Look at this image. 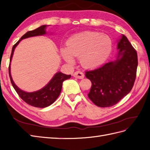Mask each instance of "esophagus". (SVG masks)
<instances>
[{"instance_id":"34e87169","label":"esophagus","mask_w":150,"mask_h":150,"mask_svg":"<svg viewBox=\"0 0 150 150\" xmlns=\"http://www.w3.org/2000/svg\"><path fill=\"white\" fill-rule=\"evenodd\" d=\"M73 76H74V78L78 79H83L84 78V74L81 71H76Z\"/></svg>"}]
</instances>
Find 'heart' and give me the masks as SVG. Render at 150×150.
Masks as SVG:
<instances>
[{
    "mask_svg": "<svg viewBox=\"0 0 150 150\" xmlns=\"http://www.w3.org/2000/svg\"><path fill=\"white\" fill-rule=\"evenodd\" d=\"M112 50L111 39L100 32L86 31L73 35L69 39L67 47L62 54L68 62H73L74 57H79L80 63L86 69L101 66Z\"/></svg>",
    "mask_w": 150,
    "mask_h": 150,
    "instance_id": "b5f03b06",
    "label": "heart"
}]
</instances>
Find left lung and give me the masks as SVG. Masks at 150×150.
Wrapping results in <instances>:
<instances>
[{
	"label": "left lung",
	"mask_w": 150,
	"mask_h": 150,
	"mask_svg": "<svg viewBox=\"0 0 150 150\" xmlns=\"http://www.w3.org/2000/svg\"><path fill=\"white\" fill-rule=\"evenodd\" d=\"M117 59L103 66L85 72L86 78L92 82L88 97L100 108L117 104L129 93L136 78L137 54L126 36L118 43Z\"/></svg>",
	"instance_id": "8db88e82"
}]
</instances>
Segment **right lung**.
<instances>
[{"instance_id": "1", "label": "right lung", "mask_w": 150, "mask_h": 150, "mask_svg": "<svg viewBox=\"0 0 150 150\" xmlns=\"http://www.w3.org/2000/svg\"><path fill=\"white\" fill-rule=\"evenodd\" d=\"M46 25H42V26L35 29L34 30L28 31L21 38L19 41L13 46L12 52L10 57V63L9 65V74L11 79V82L12 85L14 90H16L17 93L18 94V96H19L21 99L25 101L27 104L32 105V106L40 108H44L49 106V105L52 104L54 102L57 100V98L59 96V95L61 92L62 87V83L64 81L71 78V76L63 74V73H62L60 72H57V74L53 76V78L52 79V80L48 83V84L44 87L43 88L34 92H26L20 90L19 88H18L13 82L11 75L10 64L14 50L21 40L27 38L33 37V36L41 35L45 34L46 33Z\"/></svg>"}]
</instances>
